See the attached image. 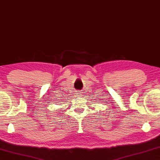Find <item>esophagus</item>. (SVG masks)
I'll return each instance as SVG.
<instances>
[{"instance_id": "esophagus-1", "label": "esophagus", "mask_w": 160, "mask_h": 160, "mask_svg": "<svg viewBox=\"0 0 160 160\" xmlns=\"http://www.w3.org/2000/svg\"><path fill=\"white\" fill-rule=\"evenodd\" d=\"M77 96L78 97H82V92H80V91L78 92L77 93Z\"/></svg>"}]
</instances>
